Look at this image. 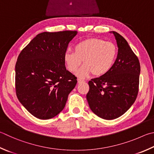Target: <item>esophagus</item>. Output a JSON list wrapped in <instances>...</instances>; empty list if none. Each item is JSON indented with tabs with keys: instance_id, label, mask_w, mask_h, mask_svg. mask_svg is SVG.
Here are the masks:
<instances>
[{
	"instance_id": "esophagus-1",
	"label": "esophagus",
	"mask_w": 154,
	"mask_h": 154,
	"mask_svg": "<svg viewBox=\"0 0 154 154\" xmlns=\"http://www.w3.org/2000/svg\"><path fill=\"white\" fill-rule=\"evenodd\" d=\"M85 81L84 80H83V79H77V82H78V83H83V82H84Z\"/></svg>"
}]
</instances>
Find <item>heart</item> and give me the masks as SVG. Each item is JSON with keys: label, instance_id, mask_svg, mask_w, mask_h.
Returning <instances> with one entry per match:
<instances>
[{"label": "heart", "instance_id": "obj_1", "mask_svg": "<svg viewBox=\"0 0 154 154\" xmlns=\"http://www.w3.org/2000/svg\"><path fill=\"white\" fill-rule=\"evenodd\" d=\"M117 55L116 46L112 42L100 38H89L75 46V52L66 50L64 61L70 72L77 71L83 61L82 69L77 72L79 77H85L93 72L102 76L112 68Z\"/></svg>", "mask_w": 154, "mask_h": 154}]
</instances>
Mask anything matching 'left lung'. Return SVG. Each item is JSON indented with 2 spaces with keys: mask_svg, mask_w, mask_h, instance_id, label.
I'll use <instances>...</instances> for the list:
<instances>
[{
  "mask_svg": "<svg viewBox=\"0 0 154 154\" xmlns=\"http://www.w3.org/2000/svg\"><path fill=\"white\" fill-rule=\"evenodd\" d=\"M118 46L115 62L108 72L88 82L86 97L89 108L106 120L119 118L133 104L139 91L140 63L127 40L116 32Z\"/></svg>",
  "mask_w": 154,
  "mask_h": 154,
  "instance_id": "left-lung-1",
  "label": "left lung"
}]
</instances>
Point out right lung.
I'll list each match as a JSON object with an SVG mask.
<instances>
[{
  "mask_svg": "<svg viewBox=\"0 0 154 154\" xmlns=\"http://www.w3.org/2000/svg\"><path fill=\"white\" fill-rule=\"evenodd\" d=\"M77 31L39 33L19 54L15 65V90L33 116L46 120L65 108L77 77L66 69L64 54Z\"/></svg>",
  "mask_w": 154,
  "mask_h": 154,
  "instance_id": "add662e5",
  "label": "right lung"
}]
</instances>
